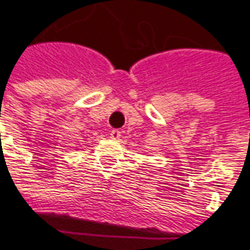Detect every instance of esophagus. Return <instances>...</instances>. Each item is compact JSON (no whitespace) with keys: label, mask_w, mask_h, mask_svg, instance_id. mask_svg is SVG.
<instances>
[{"label":"esophagus","mask_w":250,"mask_h":250,"mask_svg":"<svg viewBox=\"0 0 250 250\" xmlns=\"http://www.w3.org/2000/svg\"><path fill=\"white\" fill-rule=\"evenodd\" d=\"M109 135H111V139H115V141L121 138V132H119L118 129H112Z\"/></svg>","instance_id":"1"}]
</instances>
